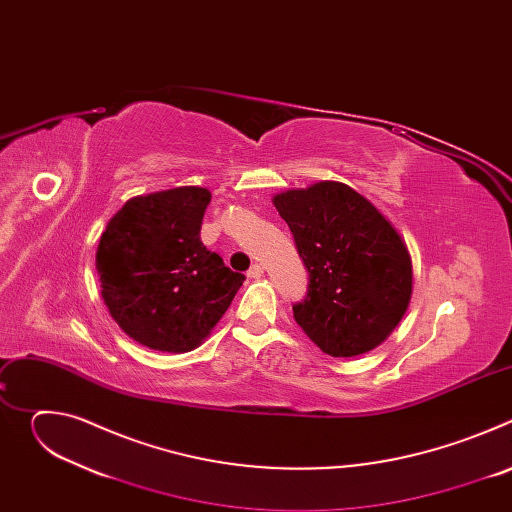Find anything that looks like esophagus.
<instances>
[{
  "label": "esophagus",
  "mask_w": 512,
  "mask_h": 512,
  "mask_svg": "<svg viewBox=\"0 0 512 512\" xmlns=\"http://www.w3.org/2000/svg\"><path fill=\"white\" fill-rule=\"evenodd\" d=\"M263 273H265V267H263L261 263H255V265H251V269L247 271V275H249V277H253V279H259Z\"/></svg>",
  "instance_id": "obj_1"
}]
</instances>
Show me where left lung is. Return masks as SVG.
I'll return each mask as SVG.
<instances>
[{"label": "left lung", "instance_id": "1", "mask_svg": "<svg viewBox=\"0 0 512 512\" xmlns=\"http://www.w3.org/2000/svg\"><path fill=\"white\" fill-rule=\"evenodd\" d=\"M310 273L294 318L330 356L377 348L405 316L413 267L405 241L379 208L342 182L273 196Z\"/></svg>", "mask_w": 512, "mask_h": 512}]
</instances>
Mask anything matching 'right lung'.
<instances>
[{
    "mask_svg": "<svg viewBox=\"0 0 512 512\" xmlns=\"http://www.w3.org/2000/svg\"><path fill=\"white\" fill-rule=\"evenodd\" d=\"M210 192L180 186L129 198L97 247L101 296L135 342L160 352L194 350L229 310L245 275L200 241Z\"/></svg>",
    "mask_w": 512,
    "mask_h": 512,
    "instance_id": "right-lung-1",
    "label": "right lung"
}]
</instances>
